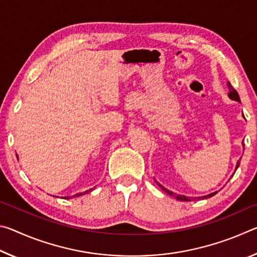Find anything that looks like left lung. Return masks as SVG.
<instances>
[{
	"instance_id": "obj_1",
	"label": "left lung",
	"mask_w": 257,
	"mask_h": 257,
	"mask_svg": "<svg viewBox=\"0 0 257 257\" xmlns=\"http://www.w3.org/2000/svg\"><path fill=\"white\" fill-rule=\"evenodd\" d=\"M227 85H228V88H229V93H228V96H229V98H230V99H232V101L240 102V98H239V95H238V93L236 92V89L233 88V87L231 86V84H230L229 81H228V84H227ZM242 147H245V145L242 144ZM239 164H240V159H239V160L237 161L236 168H234V172H236V170L238 169ZM232 176H233V175H232ZM232 176H231V177H232ZM231 177H230V178H231ZM155 181H156V180H155ZM228 181H229V180H228ZM156 184H158V185L161 187V189L164 190L165 193H167L168 195H170V196L175 197L176 199H178V201H181V202H190V201H197V199H206V198H210V197H212V196H214V195L217 193V191H214V193H211V194H208V195H204V196H198V197H188V196H185V195H179V194L173 193V191L167 189V188H165V187H163L162 185L159 184L158 181H156Z\"/></svg>"
}]
</instances>
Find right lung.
Segmentation results:
<instances>
[{"label": "right lung", "instance_id": "add662e5", "mask_svg": "<svg viewBox=\"0 0 257 257\" xmlns=\"http://www.w3.org/2000/svg\"><path fill=\"white\" fill-rule=\"evenodd\" d=\"M18 156V155H17ZM94 188H92V189H89V190H86V191H82V193H77V194H75V195H72V196H67V197H61V198H64V199H68V198H75V197H79V196H81V195H85V194H87V193H89V191H92ZM55 197H58V196H55Z\"/></svg>", "mask_w": 257, "mask_h": 257}]
</instances>
